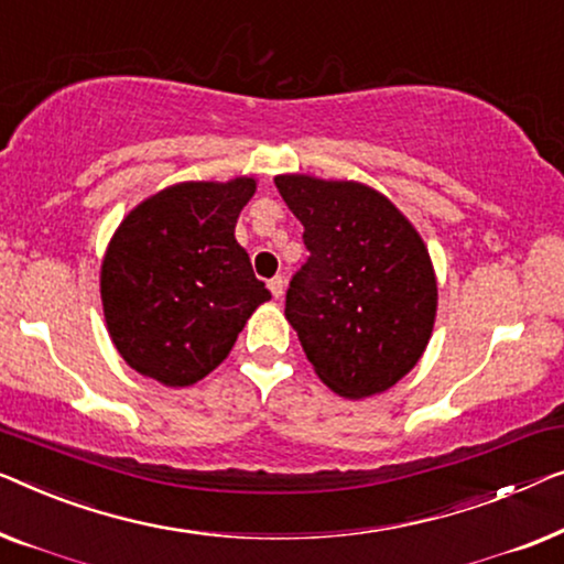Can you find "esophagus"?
I'll list each match as a JSON object with an SVG mask.
<instances>
[{"instance_id": "esophagus-1", "label": "esophagus", "mask_w": 564, "mask_h": 564, "mask_svg": "<svg viewBox=\"0 0 564 564\" xmlns=\"http://www.w3.org/2000/svg\"><path fill=\"white\" fill-rule=\"evenodd\" d=\"M268 289H271V293H273L275 299H281L283 291H285V279H283V275H273V279L268 281Z\"/></svg>"}]
</instances>
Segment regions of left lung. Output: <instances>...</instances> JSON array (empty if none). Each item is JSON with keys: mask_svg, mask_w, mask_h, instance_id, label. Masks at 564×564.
Here are the masks:
<instances>
[{"mask_svg": "<svg viewBox=\"0 0 564 564\" xmlns=\"http://www.w3.org/2000/svg\"><path fill=\"white\" fill-rule=\"evenodd\" d=\"M304 225L306 263L285 291V319L316 376L345 399L388 391L432 337L437 281L422 237L355 181L275 176Z\"/></svg>", "mask_w": 564, "mask_h": 564, "instance_id": "1", "label": "left lung"}]
</instances>
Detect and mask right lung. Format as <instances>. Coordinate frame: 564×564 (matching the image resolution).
Masks as SVG:
<instances>
[{"label":"right lung","mask_w":564,"mask_h":564,"mask_svg":"<svg viewBox=\"0 0 564 564\" xmlns=\"http://www.w3.org/2000/svg\"><path fill=\"white\" fill-rule=\"evenodd\" d=\"M256 178L188 181L127 214L101 263L109 337L140 376L181 388L217 368L271 299L235 240Z\"/></svg>","instance_id":"obj_1"}]
</instances>
